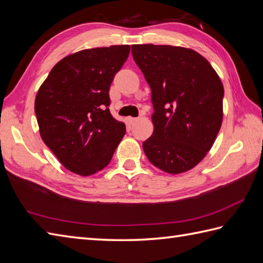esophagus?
<instances>
[{
    "label": "esophagus",
    "mask_w": 263,
    "mask_h": 263,
    "mask_svg": "<svg viewBox=\"0 0 263 263\" xmlns=\"http://www.w3.org/2000/svg\"><path fill=\"white\" fill-rule=\"evenodd\" d=\"M138 120H139L138 118H131V117L126 118V122H127V124H133V123H136V122H137Z\"/></svg>",
    "instance_id": "esophagus-1"
}]
</instances>
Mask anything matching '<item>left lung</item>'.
<instances>
[{"label": "left lung", "instance_id": "obj_1", "mask_svg": "<svg viewBox=\"0 0 263 263\" xmlns=\"http://www.w3.org/2000/svg\"><path fill=\"white\" fill-rule=\"evenodd\" d=\"M131 49L151 88L155 109V130L142 143L144 154L168 174L188 172L204 159L221 129V79L193 49L151 44Z\"/></svg>", "mask_w": 263, "mask_h": 263}]
</instances>
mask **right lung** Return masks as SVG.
I'll list each match as a JSON object with an SVG mask.
<instances>
[{
  "mask_svg": "<svg viewBox=\"0 0 263 263\" xmlns=\"http://www.w3.org/2000/svg\"><path fill=\"white\" fill-rule=\"evenodd\" d=\"M130 46L85 49L53 66L34 101L41 139L63 166L89 176L111 161L125 124L109 112V86Z\"/></svg>",
  "mask_w": 263,
  "mask_h": 263,
  "instance_id": "obj_1",
  "label": "right lung"
}]
</instances>
